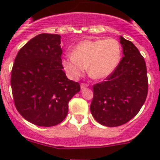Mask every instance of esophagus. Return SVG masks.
<instances>
[{
    "label": "esophagus",
    "mask_w": 160,
    "mask_h": 160,
    "mask_svg": "<svg viewBox=\"0 0 160 160\" xmlns=\"http://www.w3.org/2000/svg\"><path fill=\"white\" fill-rule=\"evenodd\" d=\"M88 86H89V84H87V83H84V82L81 83V88L82 89L85 88V87H87Z\"/></svg>",
    "instance_id": "1"
}]
</instances>
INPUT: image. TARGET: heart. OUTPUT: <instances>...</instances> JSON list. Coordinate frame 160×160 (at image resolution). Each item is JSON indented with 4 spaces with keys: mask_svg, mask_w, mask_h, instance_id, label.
<instances>
[{
    "mask_svg": "<svg viewBox=\"0 0 160 160\" xmlns=\"http://www.w3.org/2000/svg\"><path fill=\"white\" fill-rule=\"evenodd\" d=\"M122 57L119 42L114 38L84 40L62 60L64 69L70 78L76 79L87 71L94 79L110 76L118 66Z\"/></svg>",
    "mask_w": 160,
    "mask_h": 160,
    "instance_id": "b5f03b06",
    "label": "heart"
}]
</instances>
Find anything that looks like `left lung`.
Instances as JSON below:
<instances>
[{"mask_svg":"<svg viewBox=\"0 0 160 160\" xmlns=\"http://www.w3.org/2000/svg\"><path fill=\"white\" fill-rule=\"evenodd\" d=\"M124 57L111 75L93 86L90 111L98 122L118 127L136 115L145 102L148 79L145 60L131 42L120 37Z\"/></svg>","mask_w":160,"mask_h":160,"instance_id":"8db88e82","label":"left lung"}]
</instances>
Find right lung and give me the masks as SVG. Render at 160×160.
Segmentation results:
<instances>
[{
    "mask_svg": "<svg viewBox=\"0 0 160 160\" xmlns=\"http://www.w3.org/2000/svg\"><path fill=\"white\" fill-rule=\"evenodd\" d=\"M58 34L42 33L21 48L12 66L11 87L20 114L40 127H53L68 114V104L80 85L62 70Z\"/></svg>",
    "mask_w": 160,
    "mask_h": 160,
    "instance_id": "obj_1",
    "label": "right lung"
}]
</instances>
